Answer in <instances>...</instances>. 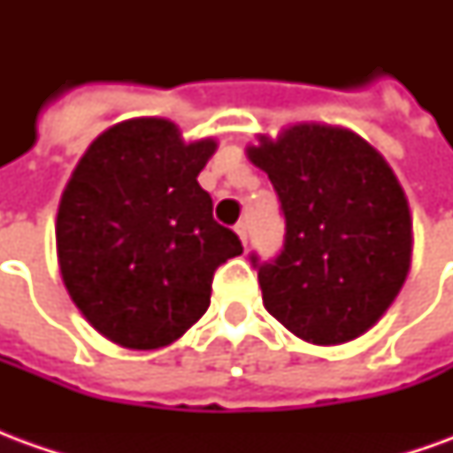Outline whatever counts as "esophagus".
<instances>
[{"label":"esophagus","mask_w":453,"mask_h":453,"mask_svg":"<svg viewBox=\"0 0 453 453\" xmlns=\"http://www.w3.org/2000/svg\"><path fill=\"white\" fill-rule=\"evenodd\" d=\"M235 233H237V237L242 240V245L247 247V223H237Z\"/></svg>","instance_id":"obj_1"}]
</instances>
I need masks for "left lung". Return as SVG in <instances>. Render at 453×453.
Segmentation results:
<instances>
[{"label": "left lung", "instance_id": "8db88e82", "mask_svg": "<svg viewBox=\"0 0 453 453\" xmlns=\"http://www.w3.org/2000/svg\"><path fill=\"white\" fill-rule=\"evenodd\" d=\"M245 150L274 184L286 240L257 266L262 301L296 337L330 347L379 323L405 284L412 218L379 150L354 130L296 123Z\"/></svg>", "mask_w": 453, "mask_h": 453}]
</instances>
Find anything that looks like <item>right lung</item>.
Returning a JSON list of instances; mask_svg holds the SVG:
<instances>
[{"mask_svg": "<svg viewBox=\"0 0 453 453\" xmlns=\"http://www.w3.org/2000/svg\"><path fill=\"white\" fill-rule=\"evenodd\" d=\"M216 148L142 116L104 130L77 162L58 206V265L80 313L113 344L177 342L208 311L213 272L242 255L196 181Z\"/></svg>", "mask_w": 453, "mask_h": 453, "instance_id": "right-lung-1", "label": "right lung"}]
</instances>
